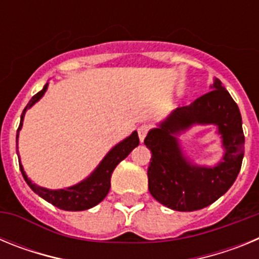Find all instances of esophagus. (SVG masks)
<instances>
[{"mask_svg": "<svg viewBox=\"0 0 259 259\" xmlns=\"http://www.w3.org/2000/svg\"><path fill=\"white\" fill-rule=\"evenodd\" d=\"M137 132H139V137H140V141L143 143L144 139H145L146 135H148V132H149V125L141 124L140 127L137 128Z\"/></svg>", "mask_w": 259, "mask_h": 259, "instance_id": "esophagus-1", "label": "esophagus"}]
</instances>
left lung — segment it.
<instances>
[{"mask_svg":"<svg viewBox=\"0 0 259 259\" xmlns=\"http://www.w3.org/2000/svg\"><path fill=\"white\" fill-rule=\"evenodd\" d=\"M211 88L189 106L178 107L144 140L152 152L148 167L150 194L176 211L211 205L231 188L241 168L245 137L239 106L221 80L215 79ZM193 124L219 125L226 153L215 167L193 166L182 155L175 135Z\"/></svg>","mask_w":259,"mask_h":259,"instance_id":"8db88e82","label":"left lung"}]
</instances>
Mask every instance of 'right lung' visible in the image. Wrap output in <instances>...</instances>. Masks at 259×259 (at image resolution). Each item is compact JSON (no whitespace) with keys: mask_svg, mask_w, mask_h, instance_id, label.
I'll return each mask as SVG.
<instances>
[{"mask_svg":"<svg viewBox=\"0 0 259 259\" xmlns=\"http://www.w3.org/2000/svg\"><path fill=\"white\" fill-rule=\"evenodd\" d=\"M47 88L48 84L42 88V91L36 93V95L31 98V101L27 104V106L23 110L22 116H20V124L19 128H18L17 143L20 128H22L23 125V118H24L26 110L29 109L32 105L35 104V102H37L38 100L44 96ZM139 144H140L139 135L135 131L131 136L127 137V139L123 140L122 143H119L116 146H114L113 149L107 153V155L102 159L100 166L96 168L95 172L89 176V178H87L85 180H83V182L79 183V184L74 185V187H70V188L66 189H59V191H50V189L37 187V185L33 184V183L27 178L26 172L23 170L22 163H19V167L20 171H22L23 178H24V180L27 182V184L29 185V188L35 192V193H37L40 197H42L45 201L50 202L52 205L58 207V209L67 210V211H80V210H87L96 206L97 203H100L105 197H106V194L109 193L110 191V179H111V174H113L114 168H115V167L118 166L119 162H122L123 159H124L137 145H139Z\"/></svg>","mask_w":259,"mask_h":259,"instance_id":"1","label":"right lung"}]
</instances>
